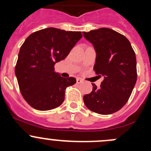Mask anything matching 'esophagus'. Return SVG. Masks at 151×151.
Returning a JSON list of instances; mask_svg holds the SVG:
<instances>
[{
    "label": "esophagus",
    "instance_id": "1",
    "mask_svg": "<svg viewBox=\"0 0 151 151\" xmlns=\"http://www.w3.org/2000/svg\"><path fill=\"white\" fill-rule=\"evenodd\" d=\"M83 82V80H82L81 78H77V84H80V83H82Z\"/></svg>",
    "mask_w": 151,
    "mask_h": 151
}]
</instances>
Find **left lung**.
<instances>
[{
  "label": "left lung",
  "instance_id": "8db88e82",
  "mask_svg": "<svg viewBox=\"0 0 151 151\" xmlns=\"http://www.w3.org/2000/svg\"><path fill=\"white\" fill-rule=\"evenodd\" d=\"M83 36L93 44L96 58L93 69L104 80L91 93L83 96L85 106L101 115L114 113L126 104L137 82L135 52L127 38L109 28H102Z\"/></svg>",
  "mask_w": 151,
  "mask_h": 151
}]
</instances>
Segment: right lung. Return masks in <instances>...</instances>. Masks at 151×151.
Here are the masks:
<instances>
[{"label": "right lung", "instance_id": "1", "mask_svg": "<svg viewBox=\"0 0 151 151\" xmlns=\"http://www.w3.org/2000/svg\"><path fill=\"white\" fill-rule=\"evenodd\" d=\"M83 37L80 31L48 28L31 33L20 47L15 66L19 91L27 103L38 110L55 109L64 101L74 77L63 78L55 64L64 60Z\"/></svg>", "mask_w": 151, "mask_h": 151}]
</instances>
